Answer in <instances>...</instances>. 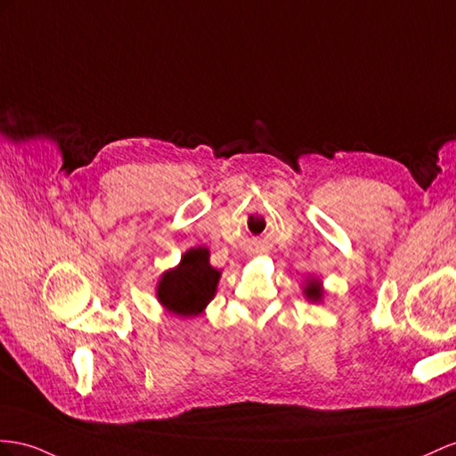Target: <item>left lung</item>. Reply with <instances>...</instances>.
<instances>
[{"label": "left lung", "instance_id": "8db88e82", "mask_svg": "<svg viewBox=\"0 0 456 456\" xmlns=\"http://www.w3.org/2000/svg\"><path fill=\"white\" fill-rule=\"evenodd\" d=\"M305 295H306V298H310V300H314V302L322 298V289H320V283L316 281V279H314V281L308 283V287L305 289Z\"/></svg>", "mask_w": 456, "mask_h": 456}]
</instances>
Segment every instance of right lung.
I'll list each match as a JSON object with an SVG mask.
<instances>
[{
	"label": "right lung",
	"instance_id": "1",
	"mask_svg": "<svg viewBox=\"0 0 456 456\" xmlns=\"http://www.w3.org/2000/svg\"><path fill=\"white\" fill-rule=\"evenodd\" d=\"M206 248H191L179 267L163 273L158 285V298L177 316H196L214 298L219 272L208 262Z\"/></svg>",
	"mask_w": 456,
	"mask_h": 456
}]
</instances>
